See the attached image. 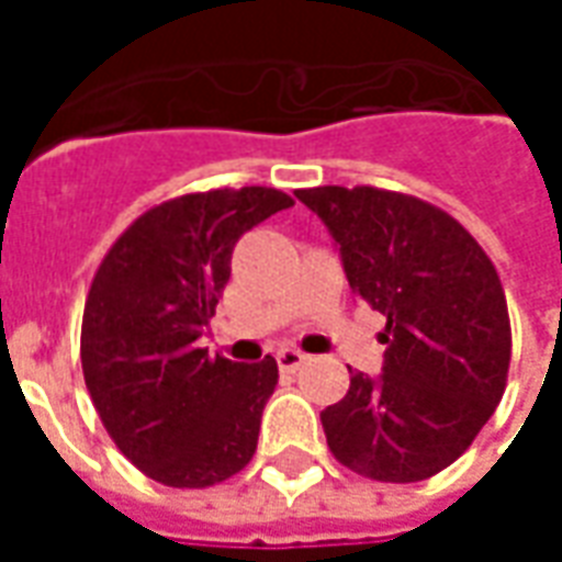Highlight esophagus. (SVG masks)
Returning a JSON list of instances; mask_svg holds the SVG:
<instances>
[{"label": "esophagus", "mask_w": 562, "mask_h": 562, "mask_svg": "<svg viewBox=\"0 0 562 562\" xmlns=\"http://www.w3.org/2000/svg\"><path fill=\"white\" fill-rule=\"evenodd\" d=\"M306 361L304 352H297V349H280L277 352V364H280L282 373H294V370H301Z\"/></svg>", "instance_id": "34e87169"}]
</instances>
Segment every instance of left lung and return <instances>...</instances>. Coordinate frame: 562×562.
Segmentation results:
<instances>
[{
  "instance_id": "1",
  "label": "left lung",
  "mask_w": 562,
  "mask_h": 562,
  "mask_svg": "<svg viewBox=\"0 0 562 562\" xmlns=\"http://www.w3.org/2000/svg\"><path fill=\"white\" fill-rule=\"evenodd\" d=\"M294 195L334 234L352 292L389 318L382 376L349 370L346 397L322 413L330 454L373 482H424L503 401L512 325L499 273L430 201L376 186Z\"/></svg>"
}]
</instances>
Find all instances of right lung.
Wrapping results in <instances>:
<instances>
[{"label":"right lung","instance_id":"obj_1","mask_svg":"<svg viewBox=\"0 0 562 562\" xmlns=\"http://www.w3.org/2000/svg\"><path fill=\"white\" fill-rule=\"evenodd\" d=\"M270 186L161 201L120 234L92 277L80 364L116 448L168 487H213L252 460L277 361L237 364L198 346L232 277L234 244L292 207Z\"/></svg>","mask_w":562,"mask_h":562}]
</instances>
